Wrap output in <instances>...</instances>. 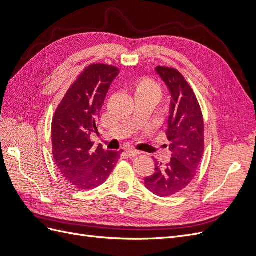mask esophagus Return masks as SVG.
<instances>
[{
    "label": "esophagus",
    "instance_id": "esophagus-1",
    "mask_svg": "<svg viewBox=\"0 0 256 256\" xmlns=\"http://www.w3.org/2000/svg\"><path fill=\"white\" fill-rule=\"evenodd\" d=\"M126 152H127V154H129V157H136V156H138V154H141V152H138V150H131V148H128Z\"/></svg>",
    "mask_w": 256,
    "mask_h": 256
}]
</instances>
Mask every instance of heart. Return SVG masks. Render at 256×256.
Returning <instances> with one entry per match:
<instances>
[{
  "instance_id": "b5f03b06",
  "label": "heart",
  "mask_w": 256,
  "mask_h": 256,
  "mask_svg": "<svg viewBox=\"0 0 256 256\" xmlns=\"http://www.w3.org/2000/svg\"><path fill=\"white\" fill-rule=\"evenodd\" d=\"M136 92H152L160 97L161 90L160 86L152 79H143L138 82L136 86Z\"/></svg>"
}]
</instances>
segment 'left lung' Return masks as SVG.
Returning a JSON list of instances; mask_svg holds the SVG:
<instances>
[{
	"label": "left lung",
	"instance_id": "left-lung-1",
	"mask_svg": "<svg viewBox=\"0 0 256 256\" xmlns=\"http://www.w3.org/2000/svg\"><path fill=\"white\" fill-rule=\"evenodd\" d=\"M156 74L170 92L166 136L172 158L168 164L154 161V172L144 184L154 194L166 198L187 188L200 168L204 152V120L196 94L174 68L156 67Z\"/></svg>",
	"mask_w": 256,
	"mask_h": 256
}]
</instances>
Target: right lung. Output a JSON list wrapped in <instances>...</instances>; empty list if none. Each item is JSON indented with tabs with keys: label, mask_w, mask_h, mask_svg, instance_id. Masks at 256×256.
<instances>
[{
	"label": "right lung",
	"mask_w": 256,
	"mask_h": 256,
	"mask_svg": "<svg viewBox=\"0 0 256 256\" xmlns=\"http://www.w3.org/2000/svg\"><path fill=\"white\" fill-rule=\"evenodd\" d=\"M120 69L106 64L90 65L68 90L52 120V152L56 164L76 189L104 184L122 150H106L90 141L98 132L97 120L106 92Z\"/></svg>",
	"instance_id": "right-lung-1"
}]
</instances>
